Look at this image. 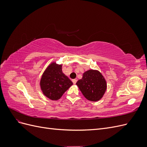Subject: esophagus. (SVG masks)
I'll return each mask as SVG.
<instances>
[{
  "label": "esophagus",
  "instance_id": "esophagus-1",
  "mask_svg": "<svg viewBox=\"0 0 147 147\" xmlns=\"http://www.w3.org/2000/svg\"><path fill=\"white\" fill-rule=\"evenodd\" d=\"M77 80L76 79H74V80H72V82H73V83L74 84H75L77 83Z\"/></svg>",
  "mask_w": 147,
  "mask_h": 147
}]
</instances>
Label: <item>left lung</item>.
I'll use <instances>...</instances> for the list:
<instances>
[{
    "label": "left lung",
    "instance_id": "1",
    "mask_svg": "<svg viewBox=\"0 0 147 147\" xmlns=\"http://www.w3.org/2000/svg\"><path fill=\"white\" fill-rule=\"evenodd\" d=\"M77 84L83 96L91 101L100 100L106 91L107 83L99 71L90 70L83 74Z\"/></svg>",
    "mask_w": 147,
    "mask_h": 147
}]
</instances>
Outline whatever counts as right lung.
Here are the masks:
<instances>
[{"label":"right lung","instance_id":"right-lung-1","mask_svg":"<svg viewBox=\"0 0 147 147\" xmlns=\"http://www.w3.org/2000/svg\"><path fill=\"white\" fill-rule=\"evenodd\" d=\"M62 65L52 63L43 73L41 80V89L51 100H58L73 84L62 72Z\"/></svg>","mask_w":147,"mask_h":147}]
</instances>
